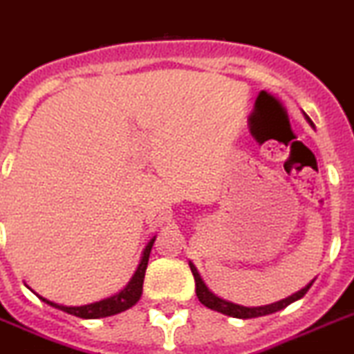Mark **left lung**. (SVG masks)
Here are the masks:
<instances>
[{"instance_id": "8db88e82", "label": "left lung", "mask_w": 354, "mask_h": 354, "mask_svg": "<svg viewBox=\"0 0 354 354\" xmlns=\"http://www.w3.org/2000/svg\"><path fill=\"white\" fill-rule=\"evenodd\" d=\"M188 266H190V270H192V274H194V279H196V293H197V299L201 300V304H204V306L209 307V309H213V311H218V313H222V315L232 316V318H241V319L259 318V316H267V315H272V313L281 311V309H285V307L290 306L292 302L302 299V297L307 293V290L311 288V285L315 283V279H313V281L309 283L307 286H304L302 290H299L297 293L290 295L288 299L279 300V302L269 304V306L246 307V306H239V304L230 302V300L222 299V297L214 295V293L207 288L206 283L203 281V277H201L197 267L194 266L192 262H188Z\"/></svg>"}]
</instances>
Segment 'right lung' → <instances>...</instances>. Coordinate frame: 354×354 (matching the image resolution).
<instances>
[{"instance_id": "add662e5", "label": "right lung", "mask_w": 354, "mask_h": 354, "mask_svg": "<svg viewBox=\"0 0 354 354\" xmlns=\"http://www.w3.org/2000/svg\"><path fill=\"white\" fill-rule=\"evenodd\" d=\"M153 239H150V243L145 246L143 253H141V260L138 263L136 272L132 274V277L129 279L127 285L117 292L115 295L106 297V299L97 300V302L85 304V306H62V304H55L52 300H47L45 297L38 295L39 300H43L48 306L55 307L59 311H64L68 315L78 316V318L84 319H97V318H108V316L118 315V313H124L127 309H131L138 300L141 299V293H143V281H145V272H147L148 259H150L151 246H153Z\"/></svg>"}]
</instances>
